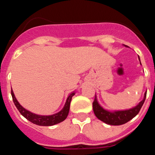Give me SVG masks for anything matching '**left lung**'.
<instances>
[{"mask_svg": "<svg viewBox=\"0 0 155 155\" xmlns=\"http://www.w3.org/2000/svg\"><path fill=\"white\" fill-rule=\"evenodd\" d=\"M138 58H139V57H138ZM146 97H147V92H145L143 100L140 101L137 106L132 108L111 111L105 109L99 104L98 101L97 100V96L95 95V100L92 103L93 111L96 117L106 124H110V125H121V124L127 123V122L132 120L133 117H135L138 114L142 106H143V103H144Z\"/></svg>", "mask_w": 155, "mask_h": 155, "instance_id": "obj_1", "label": "left lung"}]
</instances>
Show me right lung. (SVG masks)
Returning a JSON list of instances; mask_svg holds the SVG:
<instances>
[{"instance_id":"right-lung-1","label":"right lung","mask_w":155,"mask_h":155,"mask_svg":"<svg viewBox=\"0 0 155 155\" xmlns=\"http://www.w3.org/2000/svg\"><path fill=\"white\" fill-rule=\"evenodd\" d=\"M12 99H13L15 105L17 107L18 111L20 112L21 114L25 118H26L27 120H29L30 122H31L32 123L37 124L39 126H51L54 125V124L60 123V122H63L67 118L68 115L69 113V109H70V104L71 101L72 97L75 95V92H73L70 95H68V97H67L66 102H65V105H64L63 109L61 111H60L58 113L54 114L51 115H38L36 114L32 113L28 110L25 109V108H23L18 101L16 98L15 94H14L13 90L12 89Z\"/></svg>"}]
</instances>
